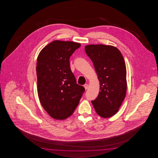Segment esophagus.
<instances>
[{
    "label": "esophagus",
    "instance_id": "esophagus-1",
    "mask_svg": "<svg viewBox=\"0 0 158 158\" xmlns=\"http://www.w3.org/2000/svg\"><path fill=\"white\" fill-rule=\"evenodd\" d=\"M84 87H85V89L86 90L88 89V86H89V85H88V84H85L84 85Z\"/></svg>",
    "mask_w": 158,
    "mask_h": 158
}]
</instances>
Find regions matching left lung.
<instances>
[{
    "mask_svg": "<svg viewBox=\"0 0 158 158\" xmlns=\"http://www.w3.org/2000/svg\"><path fill=\"white\" fill-rule=\"evenodd\" d=\"M93 63L100 82L97 98L91 101L95 110L102 118L116 114L126 95L127 71L124 59L117 48L103 44H90L85 47Z\"/></svg>",
    "mask_w": 158,
    "mask_h": 158,
    "instance_id": "8db88e82",
    "label": "left lung"
}]
</instances>
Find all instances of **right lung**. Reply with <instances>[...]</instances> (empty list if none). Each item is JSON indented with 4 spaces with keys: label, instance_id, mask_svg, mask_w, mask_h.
<instances>
[{
    "label": "right lung",
    "instance_id": "right-lung-1",
    "mask_svg": "<svg viewBox=\"0 0 158 158\" xmlns=\"http://www.w3.org/2000/svg\"><path fill=\"white\" fill-rule=\"evenodd\" d=\"M80 44L54 40L37 58V90L40 103L52 118L64 120L77 107L85 91L76 83L69 58Z\"/></svg>",
    "mask_w": 158,
    "mask_h": 158
}]
</instances>
